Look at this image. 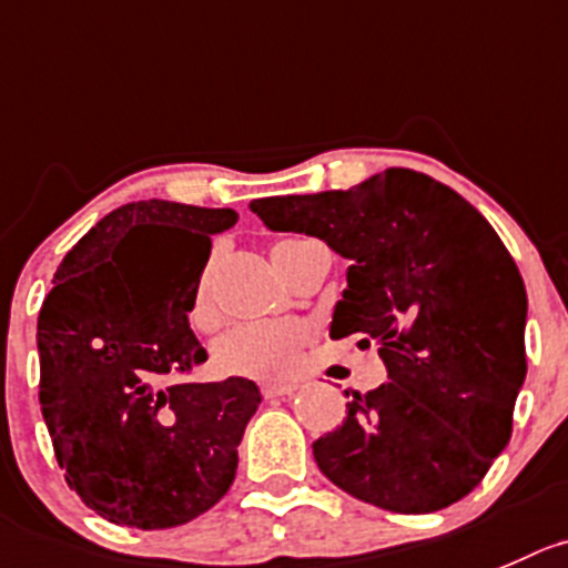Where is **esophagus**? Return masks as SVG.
<instances>
[{"label":"esophagus","mask_w":568,"mask_h":568,"mask_svg":"<svg viewBox=\"0 0 568 568\" xmlns=\"http://www.w3.org/2000/svg\"><path fill=\"white\" fill-rule=\"evenodd\" d=\"M295 385L293 382H284V385H275V382H264L262 396L264 398H281V396H293Z\"/></svg>","instance_id":"1"}]
</instances>
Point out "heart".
Masks as SVG:
<instances>
[{"mask_svg":"<svg viewBox=\"0 0 568 568\" xmlns=\"http://www.w3.org/2000/svg\"><path fill=\"white\" fill-rule=\"evenodd\" d=\"M310 240H275L270 242V258L275 267L295 251V247L306 245ZM189 321L194 328H212L217 323V312H214L212 298H209L206 278L200 281L194 290L192 310H189ZM306 332L304 323L298 321H253V323H236L231 326L223 337L214 343V368L225 376H242V379H262V382H278L295 374L301 359V348H304Z\"/></svg>","mask_w":568,"mask_h":568,"instance_id":"obj_1","label":"heart"}]
</instances>
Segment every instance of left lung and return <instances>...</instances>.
Here are the masks:
<instances>
[{
  "label": "left lung",
  "mask_w": 568,
  "mask_h": 568,
  "mask_svg": "<svg viewBox=\"0 0 568 568\" xmlns=\"http://www.w3.org/2000/svg\"><path fill=\"white\" fill-rule=\"evenodd\" d=\"M273 231L317 236L351 262L332 339L365 334L387 382L354 393L315 463L354 499L435 513L471 494L513 435L527 374V293L488 220L455 189L387 170L348 192L262 197Z\"/></svg>",
  "instance_id": "8db88e82"
}]
</instances>
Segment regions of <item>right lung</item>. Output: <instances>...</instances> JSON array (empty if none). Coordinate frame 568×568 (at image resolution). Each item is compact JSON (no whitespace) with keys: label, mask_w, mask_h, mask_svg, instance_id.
I'll list each match as a JSON object with an SVG mask.
<instances>
[{"label":"right lung","mask_w":568,"mask_h":568,"mask_svg":"<svg viewBox=\"0 0 568 568\" xmlns=\"http://www.w3.org/2000/svg\"><path fill=\"white\" fill-rule=\"evenodd\" d=\"M234 209L139 200L102 217L61 262L38 312V402L58 466L85 507L136 530L178 527L229 494L258 387L200 385L189 328L212 234ZM153 235V254L133 241Z\"/></svg>","instance_id":"obj_1"}]
</instances>
